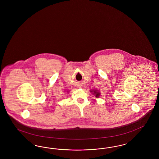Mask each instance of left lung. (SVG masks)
<instances>
[{"mask_svg": "<svg viewBox=\"0 0 159 159\" xmlns=\"http://www.w3.org/2000/svg\"><path fill=\"white\" fill-rule=\"evenodd\" d=\"M90 92L93 95H95L96 98H98L100 96V92H98V90H90Z\"/></svg>", "mask_w": 159, "mask_h": 159, "instance_id": "8db88e82", "label": "left lung"}]
</instances>
